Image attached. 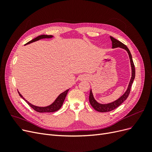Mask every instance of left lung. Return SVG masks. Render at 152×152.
Returning a JSON list of instances; mask_svg holds the SVG:
<instances>
[{
	"label": "left lung",
	"mask_w": 152,
	"mask_h": 152,
	"mask_svg": "<svg viewBox=\"0 0 152 152\" xmlns=\"http://www.w3.org/2000/svg\"><path fill=\"white\" fill-rule=\"evenodd\" d=\"M110 39H111L112 42V48H122L124 49H125L127 52V53L129 54V56L131 66V71H132L131 72V80L129 82V85H128L127 89L125 93H124V94L122 96H121V97L118 99H117V100L114 101V102H113L112 103H110L102 104V103H98L97 101L94 99L93 92H92V90L91 89L89 97L90 104H91L92 107H93V108L95 110H96V111H98V112H110V111H112V110L115 109L118 107H119V106H120L124 102V101H125L127 98L129 94V93H130L131 86H132V84L133 82V80H134V78H135V68H134V63H133V61H132V55L130 53V50H129V49L127 48V47L126 45H124L123 43H122L121 41H119L115 38H113V37L110 36Z\"/></svg>",
	"instance_id": "8db88e82"
}]
</instances>
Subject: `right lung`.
Masks as SVG:
<instances>
[{
	"mask_svg": "<svg viewBox=\"0 0 152 152\" xmlns=\"http://www.w3.org/2000/svg\"><path fill=\"white\" fill-rule=\"evenodd\" d=\"M53 37V35H41L38 36L37 37H36L35 39H34L33 40H30V42H28V43H26L25 45L27 44H31L32 42H36V41L39 40L40 39H51ZM69 89L66 90L65 91H64L63 93H61L59 94L57 98L55 99L54 102L50 104L49 106H47V107H37V106H35L32 104L31 103H29L28 101L26 100L23 97V96L20 93V92L18 91V93H19V95L21 96V97L25 101H26V103H28L30 107L33 108L34 110H35L36 112H38L40 113H44V112H54L56 111H58V110L60 109V108L61 107V106L63 105V103L64 102V100H65L66 94L68 93V92L69 91Z\"/></svg>",
	"mask_w": 152,
	"mask_h": 152,
	"instance_id": "obj_1",
	"label": "right lung"
}]
</instances>
